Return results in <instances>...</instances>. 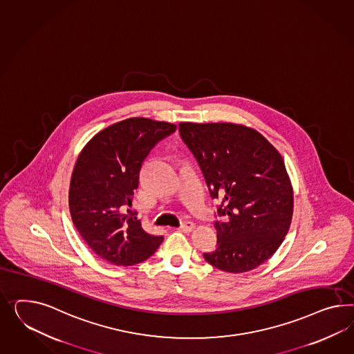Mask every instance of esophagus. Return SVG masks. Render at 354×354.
Returning <instances> with one entry per match:
<instances>
[{"label": "esophagus", "instance_id": "esophagus-1", "mask_svg": "<svg viewBox=\"0 0 354 354\" xmlns=\"http://www.w3.org/2000/svg\"><path fill=\"white\" fill-rule=\"evenodd\" d=\"M194 229H195V225L190 223V221H186V223H182L181 226H180V230L183 232H192Z\"/></svg>", "mask_w": 354, "mask_h": 354}]
</instances>
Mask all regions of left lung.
<instances>
[{
  "instance_id": "8db88e82",
  "label": "left lung",
  "mask_w": 354,
  "mask_h": 354,
  "mask_svg": "<svg viewBox=\"0 0 354 354\" xmlns=\"http://www.w3.org/2000/svg\"><path fill=\"white\" fill-rule=\"evenodd\" d=\"M182 140L201 165L211 196L221 198L214 268L245 273L281 247L293 214V189L281 153L261 133L234 122H180Z\"/></svg>"
}]
</instances>
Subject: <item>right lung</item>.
Listing matches in <instances>:
<instances>
[{"mask_svg": "<svg viewBox=\"0 0 354 354\" xmlns=\"http://www.w3.org/2000/svg\"><path fill=\"white\" fill-rule=\"evenodd\" d=\"M176 124L129 118L98 131L81 150L72 171L68 205L82 239L107 263L131 266L152 256L162 236L143 230L133 217L142 162Z\"/></svg>", "mask_w": 354, "mask_h": 354, "instance_id": "1", "label": "right lung"}]
</instances>
